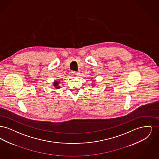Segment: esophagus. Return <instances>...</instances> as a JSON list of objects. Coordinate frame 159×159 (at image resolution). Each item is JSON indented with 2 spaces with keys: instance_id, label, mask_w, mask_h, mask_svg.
Returning <instances> with one entry per match:
<instances>
[{
  "instance_id": "34e87169",
  "label": "esophagus",
  "mask_w": 159,
  "mask_h": 159,
  "mask_svg": "<svg viewBox=\"0 0 159 159\" xmlns=\"http://www.w3.org/2000/svg\"><path fill=\"white\" fill-rule=\"evenodd\" d=\"M71 73H72V75H73V76H77V75L78 74V73H77V72L75 71H72Z\"/></svg>"
}]
</instances>
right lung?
Returning <instances> with one entry per match:
<instances>
[{"instance_id":"obj_1","label":"right lung","mask_w":159,"mask_h":159,"mask_svg":"<svg viewBox=\"0 0 159 159\" xmlns=\"http://www.w3.org/2000/svg\"><path fill=\"white\" fill-rule=\"evenodd\" d=\"M58 84H59V82H56V81L53 83L54 86L55 87V88H60V86L58 85Z\"/></svg>"}]
</instances>
